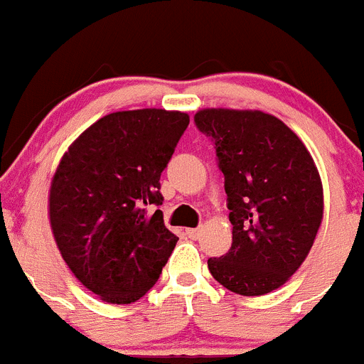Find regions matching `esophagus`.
<instances>
[{
    "instance_id": "1",
    "label": "esophagus",
    "mask_w": 364,
    "mask_h": 364,
    "mask_svg": "<svg viewBox=\"0 0 364 364\" xmlns=\"http://www.w3.org/2000/svg\"><path fill=\"white\" fill-rule=\"evenodd\" d=\"M201 232H203V230L201 228H188V230H186V235H188L190 237V239H193V240H198L199 239V237H201Z\"/></svg>"
}]
</instances>
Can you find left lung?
Returning <instances> with one entry per match:
<instances>
[{
  "label": "left lung",
  "instance_id": "obj_1",
  "mask_svg": "<svg viewBox=\"0 0 364 364\" xmlns=\"http://www.w3.org/2000/svg\"><path fill=\"white\" fill-rule=\"evenodd\" d=\"M215 144L228 196L232 247L208 259L212 277L242 296L289 280L323 219V186L311 152L282 120L262 111L201 109L193 117Z\"/></svg>",
  "mask_w": 364,
  "mask_h": 364
}]
</instances>
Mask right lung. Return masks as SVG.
<instances>
[{"mask_svg": "<svg viewBox=\"0 0 364 364\" xmlns=\"http://www.w3.org/2000/svg\"><path fill=\"white\" fill-rule=\"evenodd\" d=\"M181 111L105 114L68 147L50 186L57 247L77 280L107 304H132L158 282L178 237L159 178L188 127Z\"/></svg>", "mask_w": 364, "mask_h": 364, "instance_id": "obj_1", "label": "right lung"}]
</instances>
